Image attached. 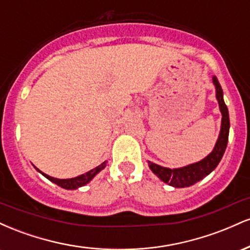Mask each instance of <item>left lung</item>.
<instances>
[{
	"instance_id": "obj_1",
	"label": "left lung",
	"mask_w": 250,
	"mask_h": 250,
	"mask_svg": "<svg viewBox=\"0 0 250 250\" xmlns=\"http://www.w3.org/2000/svg\"><path fill=\"white\" fill-rule=\"evenodd\" d=\"M213 82L215 88H216V99L219 101L220 110L222 113V125H221L220 136L214 150L202 161L179 169H169L155 165L153 162H148L149 168L153 170L155 175H157L163 182L168 183L169 186H173L175 188L189 187V186H193L194 183L199 182L200 180H202L203 177L210 174L217 167L223 154H225L229 135V114L228 108H227L226 103L223 101L222 88H221L220 83L215 76L213 77Z\"/></svg>"
}]
</instances>
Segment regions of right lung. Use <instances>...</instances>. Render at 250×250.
<instances>
[{"label":"right lung","mask_w":250,"mask_h":250,"mask_svg":"<svg viewBox=\"0 0 250 250\" xmlns=\"http://www.w3.org/2000/svg\"><path fill=\"white\" fill-rule=\"evenodd\" d=\"M104 167H105V162H103L102 165L97 166L96 168L91 169V170H89L88 173L80 175V176L74 177V179H67V180L55 179V177H51V176H49V175L42 173V171H41V174L44 175V176L47 177L48 180H50L51 182L56 183V185L60 186V187H61V188H64V189H76V188H79V187H82V186L87 185L88 182H90V180L93 179V177L95 176L97 173H100V171H101Z\"/></svg>","instance_id":"add662e5"}]
</instances>
